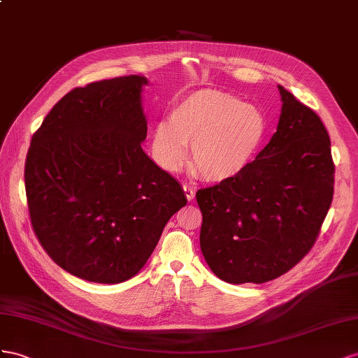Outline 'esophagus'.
<instances>
[{"instance_id":"esophagus-1","label":"esophagus","mask_w":358,"mask_h":358,"mask_svg":"<svg viewBox=\"0 0 358 358\" xmlns=\"http://www.w3.org/2000/svg\"><path fill=\"white\" fill-rule=\"evenodd\" d=\"M182 190H185V195H186L187 201H193V199H195V189L187 186V185H185V186H182Z\"/></svg>"}]
</instances>
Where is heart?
Here are the masks:
<instances>
[{"label":"heart","mask_w":358,"mask_h":358,"mask_svg":"<svg viewBox=\"0 0 358 358\" xmlns=\"http://www.w3.org/2000/svg\"><path fill=\"white\" fill-rule=\"evenodd\" d=\"M267 131L262 112L220 90H199L157 121L151 134V155L168 172L187 157L202 177L220 182L237 177L257 155Z\"/></svg>","instance_id":"1"}]
</instances>
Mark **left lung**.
I'll return each mask as SVG.
<instances>
[{"label": "left lung", "mask_w": 358, "mask_h": 358, "mask_svg": "<svg viewBox=\"0 0 358 358\" xmlns=\"http://www.w3.org/2000/svg\"><path fill=\"white\" fill-rule=\"evenodd\" d=\"M279 124L237 177L196 193L201 250L228 283H264L289 271L318 237L333 199L331 144L321 118L278 85Z\"/></svg>", "instance_id": "left-lung-1"}]
</instances>
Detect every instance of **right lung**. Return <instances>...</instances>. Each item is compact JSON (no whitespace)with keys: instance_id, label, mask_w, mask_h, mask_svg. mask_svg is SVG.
I'll return each mask as SVG.
<instances>
[{"instance_id":"1","label":"right lung","mask_w":358,"mask_h":358,"mask_svg":"<svg viewBox=\"0 0 358 358\" xmlns=\"http://www.w3.org/2000/svg\"><path fill=\"white\" fill-rule=\"evenodd\" d=\"M144 76L71 90L33 135L25 190L33 229L61 268L88 282H126L187 203L180 182L142 150Z\"/></svg>"}]
</instances>
